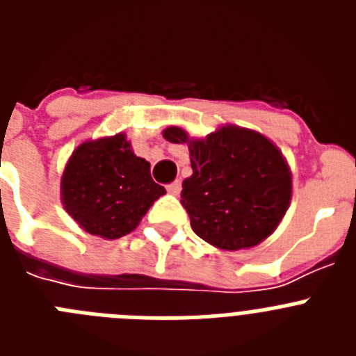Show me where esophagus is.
I'll return each instance as SVG.
<instances>
[{
  "mask_svg": "<svg viewBox=\"0 0 356 356\" xmlns=\"http://www.w3.org/2000/svg\"><path fill=\"white\" fill-rule=\"evenodd\" d=\"M165 188H168L169 194H175V196H176V194H180V191H181V181L180 180H175V181H172V184H169Z\"/></svg>",
  "mask_w": 356,
  "mask_h": 356,
  "instance_id": "esophagus-1",
  "label": "esophagus"
}]
</instances>
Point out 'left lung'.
Segmentation results:
<instances>
[{
	"instance_id": "left-lung-1",
	"label": "left lung",
	"mask_w": 356,
	"mask_h": 356,
	"mask_svg": "<svg viewBox=\"0 0 356 356\" xmlns=\"http://www.w3.org/2000/svg\"><path fill=\"white\" fill-rule=\"evenodd\" d=\"M163 139L188 144L193 176L181 185V205L194 234L221 250L257 246L271 235L291 203V171L278 147L257 131L226 127L205 140L181 128Z\"/></svg>"
}]
</instances>
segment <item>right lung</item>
Returning a JSON list of instances; mask_svg holds the SVG:
<instances>
[{
  "mask_svg": "<svg viewBox=\"0 0 356 356\" xmlns=\"http://www.w3.org/2000/svg\"><path fill=\"white\" fill-rule=\"evenodd\" d=\"M162 194L165 188L153 181L149 162L135 155L122 134L78 146L62 176L69 216L85 232L105 238L134 232Z\"/></svg>",
  "mask_w": 356,
  "mask_h": 356,
  "instance_id": "1",
  "label": "right lung"
}]
</instances>
